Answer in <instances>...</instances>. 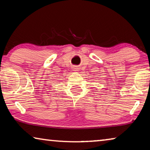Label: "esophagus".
<instances>
[{
  "mask_svg": "<svg viewBox=\"0 0 150 150\" xmlns=\"http://www.w3.org/2000/svg\"><path fill=\"white\" fill-rule=\"evenodd\" d=\"M73 70L74 71H78L79 69H78V68H77V67H76V66H74V67H73Z\"/></svg>",
  "mask_w": 150,
  "mask_h": 150,
  "instance_id": "1",
  "label": "esophagus"
}]
</instances>
